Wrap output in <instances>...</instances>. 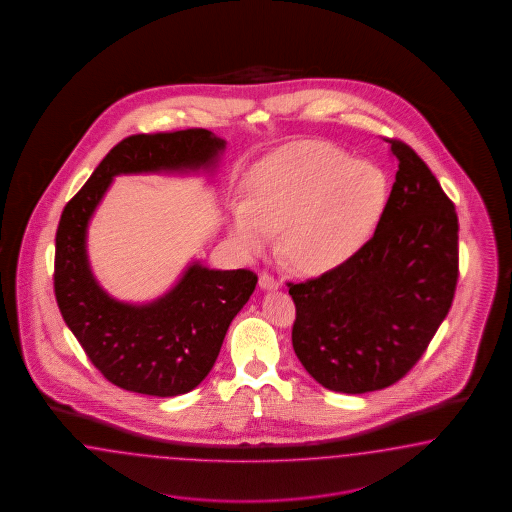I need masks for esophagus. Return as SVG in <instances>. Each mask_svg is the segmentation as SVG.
I'll list each match as a JSON object with an SVG mask.
<instances>
[{
    "label": "esophagus",
    "instance_id": "esophagus-1",
    "mask_svg": "<svg viewBox=\"0 0 512 512\" xmlns=\"http://www.w3.org/2000/svg\"><path fill=\"white\" fill-rule=\"evenodd\" d=\"M259 287H261L263 291H276V289H279V283L276 279L272 278V276L263 274V276L259 278Z\"/></svg>",
    "mask_w": 512,
    "mask_h": 512
}]
</instances>
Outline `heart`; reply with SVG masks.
I'll list each match as a JSON object with an SVG mask.
<instances>
[{
	"label": "heart",
	"instance_id": "1",
	"mask_svg": "<svg viewBox=\"0 0 512 512\" xmlns=\"http://www.w3.org/2000/svg\"><path fill=\"white\" fill-rule=\"evenodd\" d=\"M388 197L385 172L366 159L308 140L259 161L234 202L229 233L249 255L270 248L281 227V253L302 272L347 263L372 236Z\"/></svg>",
	"mask_w": 512,
	"mask_h": 512
}]
</instances>
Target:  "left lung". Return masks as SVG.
I'll return each instance as SVG.
<instances>
[{
    "label": "left lung",
    "mask_w": 512,
    "mask_h": 512,
    "mask_svg": "<svg viewBox=\"0 0 512 512\" xmlns=\"http://www.w3.org/2000/svg\"><path fill=\"white\" fill-rule=\"evenodd\" d=\"M388 142L398 172L375 234L347 263L289 283L296 357L343 394L402 379L447 317L458 281L454 204L419 155Z\"/></svg>",
    "instance_id": "obj_1"
}]
</instances>
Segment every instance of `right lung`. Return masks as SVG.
<instances>
[{
    "mask_svg": "<svg viewBox=\"0 0 512 512\" xmlns=\"http://www.w3.org/2000/svg\"><path fill=\"white\" fill-rule=\"evenodd\" d=\"M225 146L227 140L208 129L127 137L63 208L56 233V300L93 366L116 387L157 398L199 387L214 368L236 313L253 295L257 276L191 261L154 300H118L99 285L88 259L93 214L116 176L212 174Z\"/></svg>",
    "mask_w": 512,
    "mask_h": 512,
    "instance_id": "right-lung-1",
    "label": "right lung"
}]
</instances>
